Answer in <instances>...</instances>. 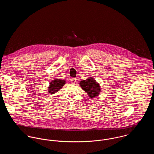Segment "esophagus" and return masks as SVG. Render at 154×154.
Wrapping results in <instances>:
<instances>
[{
    "label": "esophagus",
    "instance_id": "obj_1",
    "mask_svg": "<svg viewBox=\"0 0 154 154\" xmlns=\"http://www.w3.org/2000/svg\"><path fill=\"white\" fill-rule=\"evenodd\" d=\"M76 78H72L71 79H70V81H71V82L72 83V84H75V83H76Z\"/></svg>",
    "mask_w": 154,
    "mask_h": 154
}]
</instances>
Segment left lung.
Listing matches in <instances>:
<instances>
[{
  "label": "left lung",
  "instance_id": "obj_1",
  "mask_svg": "<svg viewBox=\"0 0 154 154\" xmlns=\"http://www.w3.org/2000/svg\"><path fill=\"white\" fill-rule=\"evenodd\" d=\"M80 86L84 90L90 98H94L97 97L100 93L101 88L98 83L92 78H89L86 80L80 82Z\"/></svg>",
  "mask_w": 154,
  "mask_h": 154
}]
</instances>
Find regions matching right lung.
<instances>
[{"instance_id":"1","label":"right lung","mask_w":154,"mask_h":154,"mask_svg":"<svg viewBox=\"0 0 154 154\" xmlns=\"http://www.w3.org/2000/svg\"><path fill=\"white\" fill-rule=\"evenodd\" d=\"M65 81L63 79H56L50 83L48 91L50 94H53L59 91L60 89L65 84Z\"/></svg>"}]
</instances>
